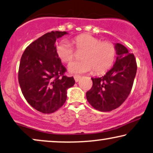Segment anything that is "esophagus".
Masks as SVG:
<instances>
[{
  "label": "esophagus",
  "instance_id": "obj_1",
  "mask_svg": "<svg viewBox=\"0 0 153 153\" xmlns=\"http://www.w3.org/2000/svg\"><path fill=\"white\" fill-rule=\"evenodd\" d=\"M74 79H75V81H76V82H78L79 79H80L81 76H78V75H75V76H74Z\"/></svg>",
  "mask_w": 153,
  "mask_h": 153
}]
</instances>
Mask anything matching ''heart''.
<instances>
[{"label":"heart","mask_w":153,"mask_h":153,"mask_svg":"<svg viewBox=\"0 0 153 153\" xmlns=\"http://www.w3.org/2000/svg\"><path fill=\"white\" fill-rule=\"evenodd\" d=\"M77 51H83L81 61L74 62L68 66L71 74H85L94 69L97 74L107 71L114 62L117 51L109 42H100L99 39L88 34L77 36L73 39ZM56 52L64 63H70L75 57L74 50L67 41H62L56 47Z\"/></svg>","instance_id":"1"}]
</instances>
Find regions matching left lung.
Listing matches in <instances>:
<instances>
[{"label":"left lung","mask_w":153,"mask_h":153,"mask_svg":"<svg viewBox=\"0 0 153 153\" xmlns=\"http://www.w3.org/2000/svg\"><path fill=\"white\" fill-rule=\"evenodd\" d=\"M117 58L105 76L92 77L93 86L86 94L88 102L100 111H109L121 105L132 90L137 74L134 55L123 45L114 44Z\"/></svg>","instance_id":"left-lung-1"}]
</instances>
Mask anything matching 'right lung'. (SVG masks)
I'll list each match as a JSON object with an SVG mask.
<instances>
[{
  "mask_svg": "<svg viewBox=\"0 0 153 153\" xmlns=\"http://www.w3.org/2000/svg\"><path fill=\"white\" fill-rule=\"evenodd\" d=\"M66 32L52 31L31 43L21 58L19 82L27 102L40 112L51 114L66 102L67 89L76 82L56 52L55 42Z\"/></svg>",
  "mask_w": 153,
  "mask_h": 153,
  "instance_id": "add662e5",
  "label": "right lung"
}]
</instances>
